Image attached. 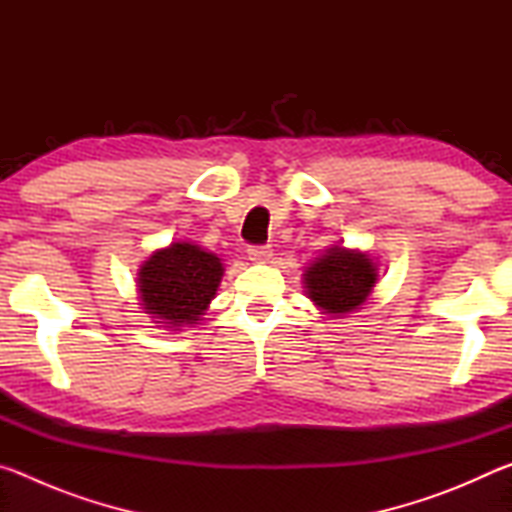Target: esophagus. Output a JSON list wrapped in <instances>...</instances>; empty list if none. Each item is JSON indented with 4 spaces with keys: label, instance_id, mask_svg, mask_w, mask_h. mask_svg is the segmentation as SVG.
Segmentation results:
<instances>
[{
    "label": "esophagus",
    "instance_id": "1",
    "mask_svg": "<svg viewBox=\"0 0 512 512\" xmlns=\"http://www.w3.org/2000/svg\"><path fill=\"white\" fill-rule=\"evenodd\" d=\"M271 257H273L271 246H250L248 248V259H250V262H255V264H264Z\"/></svg>",
    "mask_w": 512,
    "mask_h": 512
}]
</instances>
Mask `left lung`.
<instances>
[{"mask_svg": "<svg viewBox=\"0 0 512 512\" xmlns=\"http://www.w3.org/2000/svg\"><path fill=\"white\" fill-rule=\"evenodd\" d=\"M302 277L307 298L323 314L345 316L368 300L379 275L370 255L332 246L305 268Z\"/></svg>", "mask_w": 512, "mask_h": 512, "instance_id": "obj_1", "label": "left lung"}]
</instances>
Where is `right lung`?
Masks as SVG:
<instances>
[{"label":"right lung","mask_w":512,"mask_h":512,"mask_svg":"<svg viewBox=\"0 0 512 512\" xmlns=\"http://www.w3.org/2000/svg\"><path fill=\"white\" fill-rule=\"evenodd\" d=\"M221 277L223 264L214 253L189 241H173L140 266L142 309L164 327L196 325L216 296Z\"/></svg>","instance_id":"add662e5"}]
</instances>
